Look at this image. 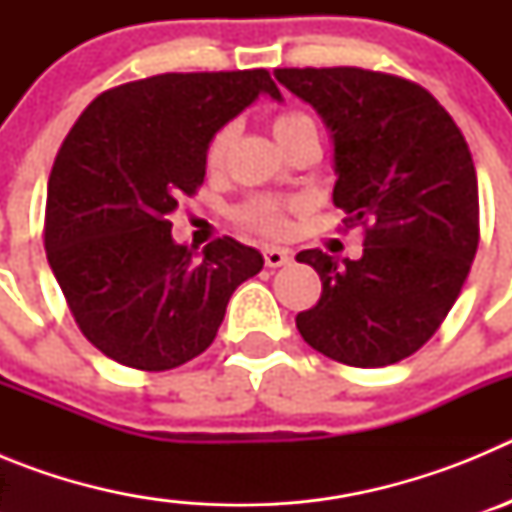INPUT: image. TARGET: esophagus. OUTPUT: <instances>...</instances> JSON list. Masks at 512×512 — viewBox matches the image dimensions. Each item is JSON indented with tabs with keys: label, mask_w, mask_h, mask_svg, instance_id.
I'll return each instance as SVG.
<instances>
[{
	"label": "esophagus",
	"mask_w": 512,
	"mask_h": 512,
	"mask_svg": "<svg viewBox=\"0 0 512 512\" xmlns=\"http://www.w3.org/2000/svg\"><path fill=\"white\" fill-rule=\"evenodd\" d=\"M264 261L266 266L271 269H279V266H287L292 261V253L287 248H279V246H266L264 248Z\"/></svg>",
	"instance_id": "esophagus-1"
}]
</instances>
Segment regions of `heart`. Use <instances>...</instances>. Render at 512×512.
Instances as JSON below:
<instances>
[{"instance_id":"b5f03b06","label":"heart","mask_w":512,"mask_h":512,"mask_svg":"<svg viewBox=\"0 0 512 512\" xmlns=\"http://www.w3.org/2000/svg\"><path fill=\"white\" fill-rule=\"evenodd\" d=\"M307 128H315L310 117L302 115V112H284V115H279L274 120V138L282 143V140L292 138V135ZM230 138H233V128H223L212 138L210 148H207V164L217 166L223 161ZM284 212H287V205L279 200H253L241 207L238 217H241V223H246L248 228H256L261 233H282L287 228Z\"/></svg>"}]
</instances>
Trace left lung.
Wrapping results in <instances>:
<instances>
[{"mask_svg": "<svg viewBox=\"0 0 512 512\" xmlns=\"http://www.w3.org/2000/svg\"><path fill=\"white\" fill-rule=\"evenodd\" d=\"M274 76L325 122L333 202L366 228L356 261L297 253L323 282L297 328L341 364H397L436 333L472 269L479 194L467 140L433 94L400 76L354 66Z\"/></svg>", "mask_w": 512, "mask_h": 512, "instance_id": "8db88e82", "label": "left lung"}]
</instances>
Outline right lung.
Wrapping results in <instances>:
<instances>
[{
	"mask_svg": "<svg viewBox=\"0 0 512 512\" xmlns=\"http://www.w3.org/2000/svg\"><path fill=\"white\" fill-rule=\"evenodd\" d=\"M261 94L269 71L158 74L99 94L48 179L45 251L81 333L104 356L166 372L217 336L230 295L264 269L256 248L217 238L202 253L171 238L169 215L205 179L220 128Z\"/></svg>",
	"mask_w": 512,
	"mask_h": 512,
	"instance_id": "right-lung-1",
	"label": "right lung"
}]
</instances>
